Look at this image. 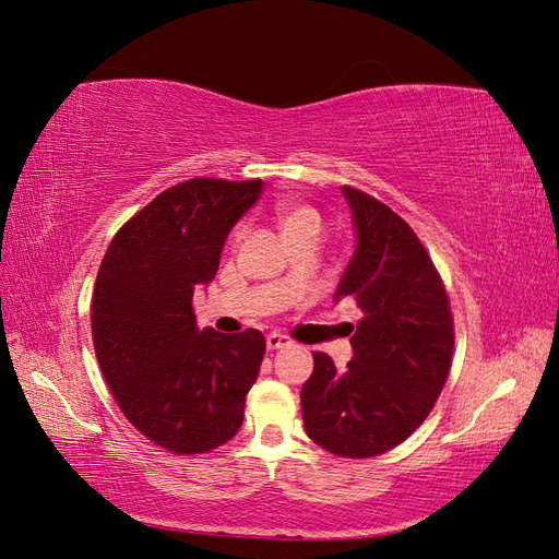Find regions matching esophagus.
<instances>
[{"label": "esophagus", "mask_w": 559, "mask_h": 559, "mask_svg": "<svg viewBox=\"0 0 559 559\" xmlns=\"http://www.w3.org/2000/svg\"><path fill=\"white\" fill-rule=\"evenodd\" d=\"M265 345H267V349H282V347H292L294 341L284 333H267Z\"/></svg>", "instance_id": "esophagus-1"}]
</instances>
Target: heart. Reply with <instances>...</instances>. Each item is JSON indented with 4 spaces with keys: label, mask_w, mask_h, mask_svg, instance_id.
Returning <instances> with one entry per match:
<instances>
[{
    "label": "heart",
    "mask_w": 559,
    "mask_h": 559,
    "mask_svg": "<svg viewBox=\"0 0 559 559\" xmlns=\"http://www.w3.org/2000/svg\"><path fill=\"white\" fill-rule=\"evenodd\" d=\"M273 216L284 240L296 238V235H302V233H319L321 224H324L321 222L319 210L300 200H277L273 205ZM240 235H242V228H235L233 242H238Z\"/></svg>",
    "instance_id": "obj_1"
}]
</instances>
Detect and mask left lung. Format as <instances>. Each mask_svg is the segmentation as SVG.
I'll list each match as a JSON object with an SVG mask.
<instances>
[{
    "mask_svg": "<svg viewBox=\"0 0 559 559\" xmlns=\"http://www.w3.org/2000/svg\"><path fill=\"white\" fill-rule=\"evenodd\" d=\"M343 193L359 242L335 300H354L364 317L343 373L329 354H312L300 408L319 448L368 460L403 443L433 411L450 376L454 319L441 273L415 230L378 198L354 186Z\"/></svg>",
    "mask_w": 559,
    "mask_h": 559,
    "instance_id": "1",
    "label": "left lung"
}]
</instances>
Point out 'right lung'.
Instances as JSON below:
<instances>
[{
  "instance_id": "1",
  "label": "right lung",
  "mask_w": 559,
  "mask_h": 559,
  "mask_svg": "<svg viewBox=\"0 0 559 559\" xmlns=\"http://www.w3.org/2000/svg\"><path fill=\"white\" fill-rule=\"evenodd\" d=\"M261 179L179 181L118 228L97 270L91 329L99 370L130 425L175 454L240 431L265 337L198 331L193 292L216 275L226 235Z\"/></svg>"
}]
</instances>
